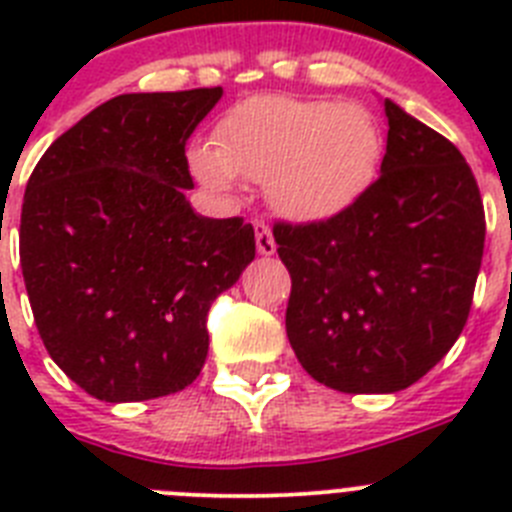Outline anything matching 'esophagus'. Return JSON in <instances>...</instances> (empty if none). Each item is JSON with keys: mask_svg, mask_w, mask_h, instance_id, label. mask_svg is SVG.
Listing matches in <instances>:
<instances>
[{"mask_svg": "<svg viewBox=\"0 0 512 512\" xmlns=\"http://www.w3.org/2000/svg\"><path fill=\"white\" fill-rule=\"evenodd\" d=\"M253 230H256V248H259L261 256H271V253L277 251V241H274L271 228L264 220H256V223H253Z\"/></svg>", "mask_w": 512, "mask_h": 512, "instance_id": "esophagus-1", "label": "esophagus"}]
</instances>
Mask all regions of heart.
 <instances>
[{
  "instance_id": "1",
  "label": "heart",
  "mask_w": 512,
  "mask_h": 512,
  "mask_svg": "<svg viewBox=\"0 0 512 512\" xmlns=\"http://www.w3.org/2000/svg\"><path fill=\"white\" fill-rule=\"evenodd\" d=\"M192 171L212 189L266 184L279 215L320 223L348 210L377 179L384 133L372 112L341 99L253 97L223 117L215 146L192 151Z\"/></svg>"
}]
</instances>
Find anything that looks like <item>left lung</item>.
Returning a JSON list of instances; mask_svg holds the SVG:
<instances>
[{
    "mask_svg": "<svg viewBox=\"0 0 512 512\" xmlns=\"http://www.w3.org/2000/svg\"><path fill=\"white\" fill-rule=\"evenodd\" d=\"M382 174L320 223H274L302 369L351 395L400 392L467 325L485 251L477 179L451 140L384 99Z\"/></svg>",
    "mask_w": 512,
    "mask_h": 512,
    "instance_id": "1",
    "label": "left lung"
}]
</instances>
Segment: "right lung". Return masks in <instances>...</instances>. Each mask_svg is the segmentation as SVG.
I'll return each instance as SVG.
<instances>
[{"label": "right lung", "mask_w": 512, "mask_h": 512, "mask_svg": "<svg viewBox=\"0 0 512 512\" xmlns=\"http://www.w3.org/2000/svg\"><path fill=\"white\" fill-rule=\"evenodd\" d=\"M223 87L120 94L51 143L22 200L20 266L51 359L104 402L184 390L207 312L256 256L243 217L192 210L189 135Z\"/></svg>", "instance_id": "add662e5"}]
</instances>
